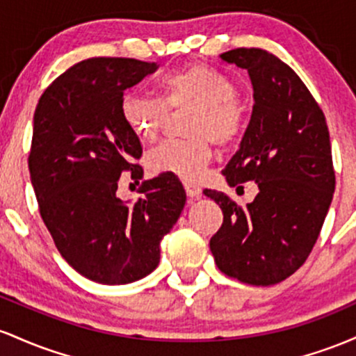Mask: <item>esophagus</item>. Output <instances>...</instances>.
I'll return each instance as SVG.
<instances>
[{
    "label": "esophagus",
    "instance_id": "34e87169",
    "mask_svg": "<svg viewBox=\"0 0 356 356\" xmlns=\"http://www.w3.org/2000/svg\"><path fill=\"white\" fill-rule=\"evenodd\" d=\"M185 191L186 195H188V198H200L202 197V188H200L198 185H195V183H185Z\"/></svg>",
    "mask_w": 356,
    "mask_h": 356
}]
</instances>
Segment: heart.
I'll return each instance as SVG.
<instances>
[{
	"mask_svg": "<svg viewBox=\"0 0 356 356\" xmlns=\"http://www.w3.org/2000/svg\"><path fill=\"white\" fill-rule=\"evenodd\" d=\"M229 77L205 65L173 72L159 82V99L129 90L122 95L121 119L139 141L156 138L166 111L191 107L188 139H166L146 154L153 175H171L183 181H197L211 159V145L229 146L243 127V106L235 97Z\"/></svg>",
	"mask_w": 356,
	"mask_h": 356,
	"instance_id": "heart-1",
	"label": "heart"
}]
</instances>
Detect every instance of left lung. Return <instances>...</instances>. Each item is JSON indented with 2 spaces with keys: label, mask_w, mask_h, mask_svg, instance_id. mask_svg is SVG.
<instances>
[{
  "label": "left lung",
  "mask_w": 356,
  "mask_h": 356,
  "mask_svg": "<svg viewBox=\"0 0 356 356\" xmlns=\"http://www.w3.org/2000/svg\"><path fill=\"white\" fill-rule=\"evenodd\" d=\"M220 58L245 69L254 89L249 126L223 175L230 186L255 181L259 193L241 209L222 191H205L223 211L210 250L223 274L277 284L305 264L333 200L328 126L296 72L275 55L235 49Z\"/></svg>",
  "instance_id": "1"
}]
</instances>
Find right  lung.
Here are the masks:
<instances>
[{
	"label": "right lung",
	"mask_w": 356,
	"mask_h": 356,
	"mask_svg": "<svg viewBox=\"0 0 356 356\" xmlns=\"http://www.w3.org/2000/svg\"><path fill=\"white\" fill-rule=\"evenodd\" d=\"M158 69L136 58H87L47 87L28 158L40 215L58 252L99 284H129L159 264V242L186 202L170 175L146 179L141 198L115 195L122 173L141 179L139 139L121 119L124 90Z\"/></svg>",
	"instance_id": "add662e5"
}]
</instances>
